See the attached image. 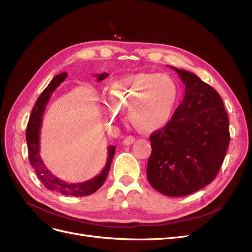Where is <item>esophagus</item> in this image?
Listing matches in <instances>:
<instances>
[{
    "label": "esophagus",
    "mask_w": 252,
    "mask_h": 252,
    "mask_svg": "<svg viewBox=\"0 0 252 252\" xmlns=\"http://www.w3.org/2000/svg\"><path fill=\"white\" fill-rule=\"evenodd\" d=\"M134 141H135V138H134V136H132V135H129V136H127V138H125V140L123 141V143H124L125 145H131Z\"/></svg>",
    "instance_id": "esophagus-1"
}]
</instances>
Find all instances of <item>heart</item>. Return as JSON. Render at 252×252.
I'll return each instance as SVG.
<instances>
[{
    "label": "heart",
    "mask_w": 252,
    "mask_h": 252,
    "mask_svg": "<svg viewBox=\"0 0 252 252\" xmlns=\"http://www.w3.org/2000/svg\"><path fill=\"white\" fill-rule=\"evenodd\" d=\"M107 96L105 114L110 123L120 118L121 110L128 108V119L136 129L155 132L170 123L179 105L180 90L169 75L138 72L113 80Z\"/></svg>",
    "instance_id": "1"
}]
</instances>
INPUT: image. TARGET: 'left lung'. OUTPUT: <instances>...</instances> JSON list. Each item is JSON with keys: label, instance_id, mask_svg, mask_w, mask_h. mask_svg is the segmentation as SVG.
I'll return each mask as SVG.
<instances>
[{"label": "left lung", "instance_id": "obj_1", "mask_svg": "<svg viewBox=\"0 0 252 252\" xmlns=\"http://www.w3.org/2000/svg\"><path fill=\"white\" fill-rule=\"evenodd\" d=\"M169 67L185 93L170 123L149 136L147 179L162 194L184 196L216 179L229 146V121L216 89L192 72Z\"/></svg>", "mask_w": 252, "mask_h": 252}]
</instances>
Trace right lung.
<instances>
[{
	"instance_id": "right-lung-1",
	"label": "right lung",
	"mask_w": 252,
	"mask_h": 252,
	"mask_svg": "<svg viewBox=\"0 0 252 252\" xmlns=\"http://www.w3.org/2000/svg\"><path fill=\"white\" fill-rule=\"evenodd\" d=\"M108 73H101L97 74V82H101L102 80L108 77ZM67 78V73L63 72L56 75L53 78L49 85L45 88V90L41 94V95L37 98L32 114L27 124L26 128V141H27V148H28V157L29 162L33 167V169L36 173V177L39 179L43 185L51 191H57L65 195H72V196H86L89 194H93L96 190L100 188L107 178V174L110 169V165L112 162V158L116 152V147L108 146V157L107 162L103 168L102 172L97 174L96 177L86 181L84 183H78V184H69L62 180L57 178L53 175L44 165L41 156H40V130L42 127V121H43V114L46 108V105L48 104L51 94L56 88L60 85L61 83L64 82Z\"/></svg>"
}]
</instances>
